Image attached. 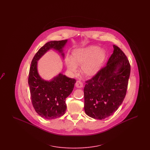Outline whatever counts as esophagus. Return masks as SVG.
<instances>
[{
  "instance_id": "esophagus-1",
  "label": "esophagus",
  "mask_w": 150,
  "mask_h": 150,
  "mask_svg": "<svg viewBox=\"0 0 150 150\" xmlns=\"http://www.w3.org/2000/svg\"><path fill=\"white\" fill-rule=\"evenodd\" d=\"M75 86L77 88H82L83 86V83L82 81H81L80 80H78V81H76V82L75 83Z\"/></svg>"
}]
</instances>
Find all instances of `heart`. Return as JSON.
Instances as JSON below:
<instances>
[{
	"instance_id": "obj_1",
	"label": "heart",
	"mask_w": 150,
	"mask_h": 150,
	"mask_svg": "<svg viewBox=\"0 0 150 150\" xmlns=\"http://www.w3.org/2000/svg\"><path fill=\"white\" fill-rule=\"evenodd\" d=\"M105 57L104 50L96 46H91L75 50L72 52V58L66 57V63L68 70L73 73L77 72V66L81 65L82 74L91 77L100 71Z\"/></svg>"
}]
</instances>
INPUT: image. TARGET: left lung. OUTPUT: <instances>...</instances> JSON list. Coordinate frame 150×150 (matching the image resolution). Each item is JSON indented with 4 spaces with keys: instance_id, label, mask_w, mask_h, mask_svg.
Instances as JSON below:
<instances>
[{
    "instance_id": "left-lung-1",
    "label": "left lung",
    "mask_w": 150,
    "mask_h": 150,
    "mask_svg": "<svg viewBox=\"0 0 150 150\" xmlns=\"http://www.w3.org/2000/svg\"><path fill=\"white\" fill-rule=\"evenodd\" d=\"M113 47L107 64L86 81L84 110L93 119L102 120L113 114L126 96L130 64L121 49Z\"/></svg>"
}]
</instances>
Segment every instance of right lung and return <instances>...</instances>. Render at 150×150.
Instances as JSON below:
<instances>
[{"label":"right lung","mask_w":150,"mask_h":150,"mask_svg":"<svg viewBox=\"0 0 150 150\" xmlns=\"http://www.w3.org/2000/svg\"><path fill=\"white\" fill-rule=\"evenodd\" d=\"M67 41H50L46 43L37 52L30 67L28 83L32 105L38 115L47 120L57 119L64 114L66 98L73 91L76 80L59 74L51 81H45L38 74L37 61L51 48L61 52ZM62 54L64 56V53Z\"/></svg>","instance_id":"add662e5"}]
</instances>
